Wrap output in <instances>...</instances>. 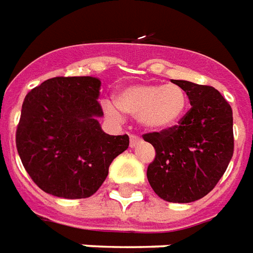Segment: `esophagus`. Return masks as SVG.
<instances>
[{
    "instance_id": "1",
    "label": "esophagus",
    "mask_w": 253,
    "mask_h": 253,
    "mask_svg": "<svg viewBox=\"0 0 253 253\" xmlns=\"http://www.w3.org/2000/svg\"><path fill=\"white\" fill-rule=\"evenodd\" d=\"M130 141H129V145H130V148H134V147H137V145L141 143V139H140L139 136H136V134H130Z\"/></svg>"
}]
</instances>
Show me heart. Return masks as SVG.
Listing matches in <instances>:
<instances>
[{"label": "heart", "instance_id": "obj_1", "mask_svg": "<svg viewBox=\"0 0 253 253\" xmlns=\"http://www.w3.org/2000/svg\"><path fill=\"white\" fill-rule=\"evenodd\" d=\"M116 104L105 102V113L121 119V112H124L137 117L145 130L165 132L179 124L189 105V97L185 88L176 84H137L120 88Z\"/></svg>", "mask_w": 253, "mask_h": 253}]
</instances>
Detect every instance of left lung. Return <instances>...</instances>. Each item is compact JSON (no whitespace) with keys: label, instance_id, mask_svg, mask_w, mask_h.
Listing matches in <instances>:
<instances>
[{"label":"left lung","instance_id":"8db88e82","mask_svg":"<svg viewBox=\"0 0 253 253\" xmlns=\"http://www.w3.org/2000/svg\"><path fill=\"white\" fill-rule=\"evenodd\" d=\"M185 88L191 109L179 125L144 134L156 151L147 178L162 200L189 204L210 193L233 156V114L218 90L189 81Z\"/></svg>","mask_w":253,"mask_h":253}]
</instances>
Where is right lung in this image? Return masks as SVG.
I'll return each mask as SVG.
<instances>
[{
	"mask_svg": "<svg viewBox=\"0 0 253 253\" xmlns=\"http://www.w3.org/2000/svg\"><path fill=\"white\" fill-rule=\"evenodd\" d=\"M99 88L94 77H56L25 95L16 147L24 169L48 194L93 195L114 158L128 148V134L110 136L99 125Z\"/></svg>",
	"mask_w": 253,
	"mask_h": 253,
	"instance_id": "1",
	"label": "right lung"
}]
</instances>
